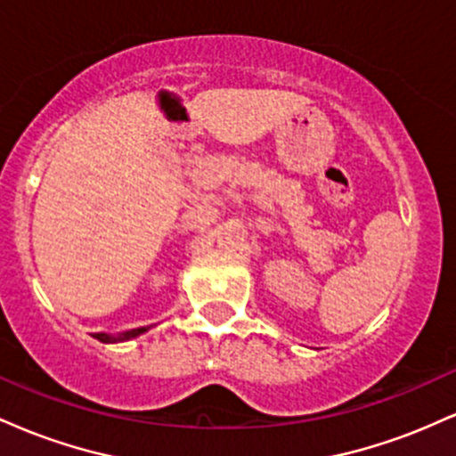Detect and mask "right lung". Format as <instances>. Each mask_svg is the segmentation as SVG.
Segmentation results:
<instances>
[{
    "label": "right lung",
    "mask_w": 456,
    "mask_h": 456,
    "mask_svg": "<svg viewBox=\"0 0 456 456\" xmlns=\"http://www.w3.org/2000/svg\"><path fill=\"white\" fill-rule=\"evenodd\" d=\"M148 330L150 328H134V330H128V332L118 334V337H111V334H104V332H96V334H92V337L98 338L101 343H119V341H130V338L139 337V334L148 332Z\"/></svg>",
    "instance_id": "add662e5"
}]
</instances>
